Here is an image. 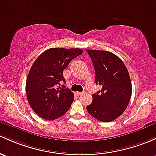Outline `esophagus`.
I'll list each match as a JSON object with an SVG mask.
<instances>
[{"label": "esophagus", "instance_id": "34e87169", "mask_svg": "<svg viewBox=\"0 0 156 156\" xmlns=\"http://www.w3.org/2000/svg\"><path fill=\"white\" fill-rule=\"evenodd\" d=\"M76 95L77 96H81V95L83 94V92H76Z\"/></svg>", "mask_w": 156, "mask_h": 156}]
</instances>
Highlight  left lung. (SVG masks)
Here are the masks:
<instances>
[{"mask_svg":"<svg viewBox=\"0 0 156 156\" xmlns=\"http://www.w3.org/2000/svg\"><path fill=\"white\" fill-rule=\"evenodd\" d=\"M90 57L96 84L101 90L93 95L88 113L101 122H111L125 111L132 96V83L122 60L108 51L87 50Z\"/></svg>","mask_w":156,"mask_h":156,"instance_id":"obj_1","label":"left lung"}]
</instances>
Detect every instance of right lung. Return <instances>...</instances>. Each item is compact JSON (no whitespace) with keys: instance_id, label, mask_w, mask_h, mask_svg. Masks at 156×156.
Here are the masks:
<instances>
[{"instance_id":"obj_1","label":"right lung","mask_w":156,"mask_h":156,"mask_svg":"<svg viewBox=\"0 0 156 156\" xmlns=\"http://www.w3.org/2000/svg\"><path fill=\"white\" fill-rule=\"evenodd\" d=\"M83 53L80 48H51L42 52L31 66L26 94L33 111L41 118L54 120L65 114L74 101L73 92L60 86L63 73L72 60Z\"/></svg>"}]
</instances>
